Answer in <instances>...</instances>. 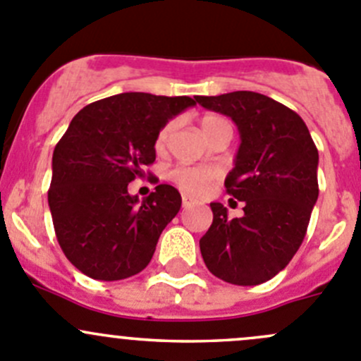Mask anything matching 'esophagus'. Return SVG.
I'll return each instance as SVG.
<instances>
[{
    "mask_svg": "<svg viewBox=\"0 0 361 361\" xmlns=\"http://www.w3.org/2000/svg\"><path fill=\"white\" fill-rule=\"evenodd\" d=\"M195 201L192 197H188V195H183V208H190V206H194Z\"/></svg>",
    "mask_w": 361,
    "mask_h": 361,
    "instance_id": "1",
    "label": "esophagus"
}]
</instances>
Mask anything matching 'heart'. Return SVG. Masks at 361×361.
Wrapping results in <instances>:
<instances>
[{"instance_id":"b5f03b06","label":"heart","mask_w":361,"mask_h":361,"mask_svg":"<svg viewBox=\"0 0 361 361\" xmlns=\"http://www.w3.org/2000/svg\"><path fill=\"white\" fill-rule=\"evenodd\" d=\"M226 123V120L216 114H206V116L201 118V130L202 134L208 137L213 130H215L219 125ZM176 123L174 121H169V123L164 125L160 128V132L157 134L155 139V148L157 152H162L166 148L167 141H169L171 134H173ZM169 180L176 185L178 188H181L183 192L192 195H204L206 192L212 187L213 180H215V173L209 169H204V167H194V166H178L174 169H171Z\"/></svg>"}]
</instances>
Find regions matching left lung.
Returning a JSON list of instances; mask_svg holds the SVG:
<instances>
[{"instance_id": "1", "label": "left lung", "mask_w": 361, "mask_h": 361, "mask_svg": "<svg viewBox=\"0 0 361 361\" xmlns=\"http://www.w3.org/2000/svg\"><path fill=\"white\" fill-rule=\"evenodd\" d=\"M195 102L229 116L241 139L224 185L243 201V216L227 219L224 204H209L213 222L199 240L202 259L229 284H262L289 264L305 238L319 195V153L305 121L261 93L195 97Z\"/></svg>"}]
</instances>
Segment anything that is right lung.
<instances>
[{"label": "right lung", "instance_id": "1", "mask_svg": "<svg viewBox=\"0 0 361 361\" xmlns=\"http://www.w3.org/2000/svg\"><path fill=\"white\" fill-rule=\"evenodd\" d=\"M195 106L190 97L120 93L73 116L52 153L49 208L63 254L97 281H121L152 261L157 241L181 208L171 185L139 202L128 183L155 162L160 128Z\"/></svg>", "mask_w": 361, "mask_h": 361}]
</instances>
